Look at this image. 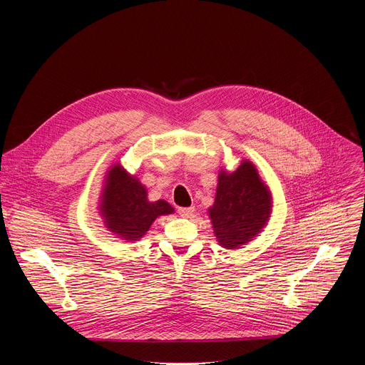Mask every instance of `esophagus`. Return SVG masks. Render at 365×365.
Listing matches in <instances>:
<instances>
[{"label": "esophagus", "mask_w": 365, "mask_h": 365, "mask_svg": "<svg viewBox=\"0 0 365 365\" xmlns=\"http://www.w3.org/2000/svg\"><path fill=\"white\" fill-rule=\"evenodd\" d=\"M195 211V206H189V207H179L178 210V214L183 218H189Z\"/></svg>", "instance_id": "obj_1"}]
</instances>
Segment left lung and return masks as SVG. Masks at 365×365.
<instances>
[{
	"label": "left lung",
	"instance_id": "obj_1",
	"mask_svg": "<svg viewBox=\"0 0 365 365\" xmlns=\"http://www.w3.org/2000/svg\"><path fill=\"white\" fill-rule=\"evenodd\" d=\"M272 193L255 166L242 160L234 172L221 170L214 205L207 210L220 245L232 250L252 241L267 225Z\"/></svg>",
	"mask_w": 365,
	"mask_h": 365
}]
</instances>
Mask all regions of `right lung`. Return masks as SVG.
<instances>
[{
    "instance_id": "right-lung-1",
    "label": "right lung",
    "mask_w": 365,
    "mask_h": 365,
    "mask_svg": "<svg viewBox=\"0 0 365 365\" xmlns=\"http://www.w3.org/2000/svg\"><path fill=\"white\" fill-rule=\"evenodd\" d=\"M103 183L98 206L103 224L128 242L143 238L158 217L175 212L163 199L150 202L140 180L118 163L108 170Z\"/></svg>"
}]
</instances>
